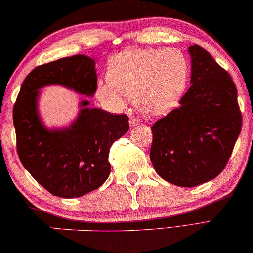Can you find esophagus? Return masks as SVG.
<instances>
[{"label": "esophagus", "instance_id": "1", "mask_svg": "<svg viewBox=\"0 0 253 253\" xmlns=\"http://www.w3.org/2000/svg\"><path fill=\"white\" fill-rule=\"evenodd\" d=\"M129 123H130V125H131V126H135V125H137V124L139 123V120L136 118V117L130 116V118H129Z\"/></svg>", "mask_w": 253, "mask_h": 253}]
</instances>
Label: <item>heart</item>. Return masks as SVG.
I'll return each instance as SVG.
<instances>
[{"mask_svg": "<svg viewBox=\"0 0 253 253\" xmlns=\"http://www.w3.org/2000/svg\"><path fill=\"white\" fill-rule=\"evenodd\" d=\"M188 73L186 56L176 48H126L110 59L107 73L110 86L101 84L97 94L120 104V92L136 100L145 114L165 115L183 96Z\"/></svg>", "mask_w": 253, "mask_h": 253, "instance_id": "b5f03b06", "label": "heart"}]
</instances>
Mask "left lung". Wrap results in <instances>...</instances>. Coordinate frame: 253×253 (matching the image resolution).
I'll list each match as a JSON object with an SVG mask.
<instances>
[{
	"instance_id": "left-lung-1",
	"label": "left lung",
	"mask_w": 253,
	"mask_h": 253,
	"mask_svg": "<svg viewBox=\"0 0 253 253\" xmlns=\"http://www.w3.org/2000/svg\"><path fill=\"white\" fill-rule=\"evenodd\" d=\"M191 87L179 107L151 127L150 159L161 178L193 187L224 170L242 128L232 77L205 48L188 47Z\"/></svg>"
}]
</instances>
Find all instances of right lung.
Segmentation results:
<instances>
[{"label": "right lung", "mask_w": 253, "mask_h": 253, "mask_svg": "<svg viewBox=\"0 0 253 253\" xmlns=\"http://www.w3.org/2000/svg\"><path fill=\"white\" fill-rule=\"evenodd\" d=\"M95 62L77 54L37 66L22 83L13 105L17 152L37 183L60 198L83 197L110 175L109 151L129 129L128 117L88 108L82 101L77 119L63 129L48 130L37 112L39 89L62 85L83 95L96 90Z\"/></svg>", "instance_id": "right-lung-1"}]
</instances>
